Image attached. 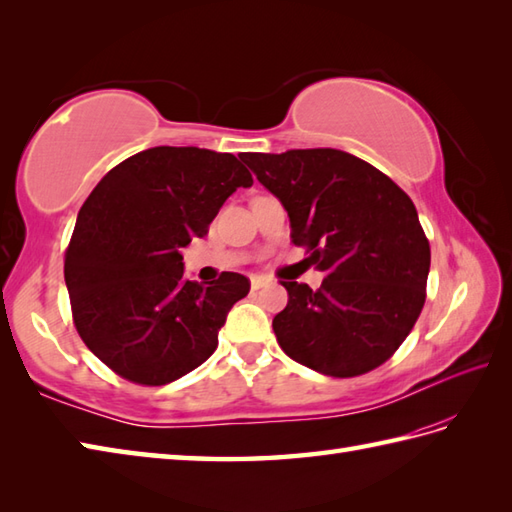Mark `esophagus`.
<instances>
[{"mask_svg":"<svg viewBox=\"0 0 512 512\" xmlns=\"http://www.w3.org/2000/svg\"><path fill=\"white\" fill-rule=\"evenodd\" d=\"M265 285H269V278L265 276H252V289H263Z\"/></svg>","mask_w":512,"mask_h":512,"instance_id":"esophagus-1","label":"esophagus"}]
</instances>
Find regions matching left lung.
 Masks as SVG:
<instances>
[{
    "label": "left lung",
    "instance_id": "obj_1",
    "mask_svg": "<svg viewBox=\"0 0 512 512\" xmlns=\"http://www.w3.org/2000/svg\"><path fill=\"white\" fill-rule=\"evenodd\" d=\"M289 214L291 238L322 287L282 282L274 333L287 355L328 377H357L388 361L425 304L429 241L412 199L359 157L337 149L243 153Z\"/></svg>",
    "mask_w": 512,
    "mask_h": 512
}]
</instances>
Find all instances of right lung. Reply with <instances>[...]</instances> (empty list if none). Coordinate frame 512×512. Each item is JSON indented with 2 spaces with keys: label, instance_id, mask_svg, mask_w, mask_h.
<instances>
[{
  "label": "right lung",
  "instance_id": "1",
  "mask_svg": "<svg viewBox=\"0 0 512 512\" xmlns=\"http://www.w3.org/2000/svg\"><path fill=\"white\" fill-rule=\"evenodd\" d=\"M254 184L232 153L155 146L98 181L65 254L76 331L107 366L140 385H166L201 366L249 280L184 278L192 238L208 234L225 199Z\"/></svg>",
  "mask_w": 512,
  "mask_h": 512
}]
</instances>
